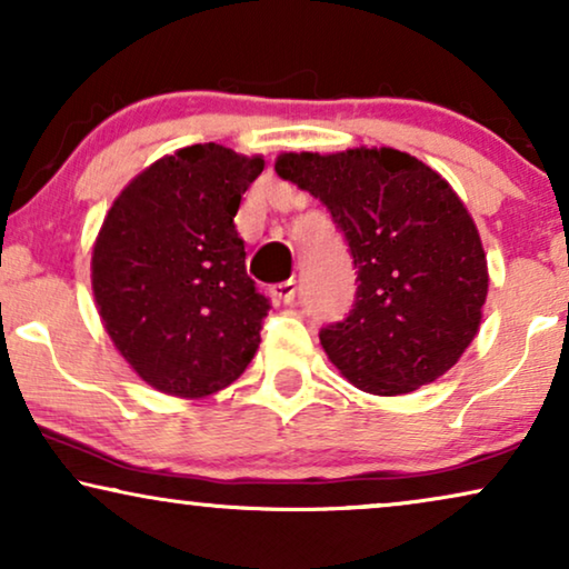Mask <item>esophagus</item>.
<instances>
[{"instance_id":"esophagus-1","label":"esophagus","mask_w":569,"mask_h":569,"mask_svg":"<svg viewBox=\"0 0 569 569\" xmlns=\"http://www.w3.org/2000/svg\"><path fill=\"white\" fill-rule=\"evenodd\" d=\"M271 300L274 302H282V306H290L295 300V295H298V282L295 279H287V282H279V284H271Z\"/></svg>"}]
</instances>
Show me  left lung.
I'll list each match as a JSON object with an SVG mask.
<instances>
[{"label": "left lung", "instance_id": "8db88e82", "mask_svg": "<svg viewBox=\"0 0 569 569\" xmlns=\"http://www.w3.org/2000/svg\"><path fill=\"white\" fill-rule=\"evenodd\" d=\"M274 170L329 207L352 251L355 306L321 329L341 376L376 396L446 376L477 337L489 287L479 230L446 178L393 147L282 152Z\"/></svg>", "mask_w": 569, "mask_h": 569}]
</instances>
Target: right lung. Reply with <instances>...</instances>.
I'll return each instance as SVG.
<instances>
[{
	"instance_id": "obj_1",
	"label": "right lung",
	"mask_w": 569,
	"mask_h": 569,
	"mask_svg": "<svg viewBox=\"0 0 569 569\" xmlns=\"http://www.w3.org/2000/svg\"><path fill=\"white\" fill-rule=\"evenodd\" d=\"M261 154L207 142L154 160L108 209L90 279L108 337L154 391L204 399L243 376L269 302L246 274L240 199Z\"/></svg>"
}]
</instances>
